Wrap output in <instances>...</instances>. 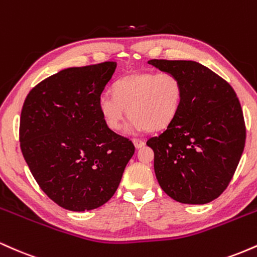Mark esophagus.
I'll list each match as a JSON object with an SVG mask.
<instances>
[{
  "mask_svg": "<svg viewBox=\"0 0 257 257\" xmlns=\"http://www.w3.org/2000/svg\"><path fill=\"white\" fill-rule=\"evenodd\" d=\"M133 143H134V146L137 147V149H140V147H143L145 145V141L141 140V139H133Z\"/></svg>",
  "mask_w": 257,
  "mask_h": 257,
  "instance_id": "1",
  "label": "esophagus"
}]
</instances>
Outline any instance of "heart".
<instances>
[{"label":"heart","instance_id":"heart-1","mask_svg":"<svg viewBox=\"0 0 257 257\" xmlns=\"http://www.w3.org/2000/svg\"><path fill=\"white\" fill-rule=\"evenodd\" d=\"M112 95L100 96L99 111L111 131H119L126 113L131 126L141 131H162L179 114L184 101V83L174 72L143 71L119 78Z\"/></svg>","mask_w":257,"mask_h":257}]
</instances>
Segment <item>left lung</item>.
<instances>
[{"label":"left lung","mask_w":257,"mask_h":257,"mask_svg":"<svg viewBox=\"0 0 257 257\" xmlns=\"http://www.w3.org/2000/svg\"><path fill=\"white\" fill-rule=\"evenodd\" d=\"M184 83V101L163 133L150 138L155 173L162 190L185 204L216 199L234 175L246 139L243 110L231 84L191 60L152 59Z\"/></svg>","instance_id":"1"}]
</instances>
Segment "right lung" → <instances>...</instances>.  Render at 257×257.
Listing matches in <instances>:
<instances>
[{
	"mask_svg": "<svg viewBox=\"0 0 257 257\" xmlns=\"http://www.w3.org/2000/svg\"><path fill=\"white\" fill-rule=\"evenodd\" d=\"M117 63L69 67L30 90L20 116V149L41 190L61 208L91 210L118 187L135 147L108 129L99 99Z\"/></svg>",
	"mask_w": 257,
	"mask_h": 257,
	"instance_id": "right-lung-1",
	"label": "right lung"
}]
</instances>
